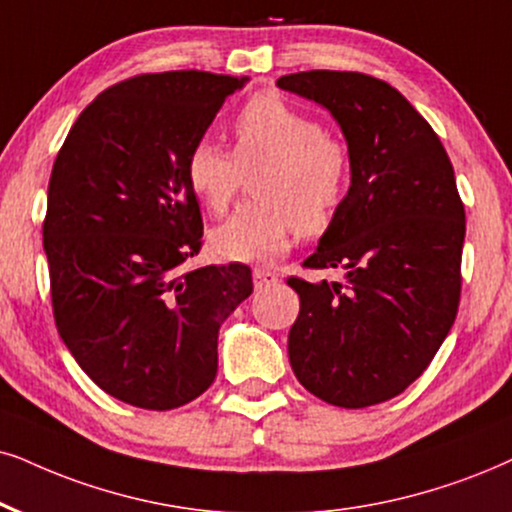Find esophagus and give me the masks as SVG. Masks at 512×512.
Instances as JSON below:
<instances>
[{
	"label": "esophagus",
	"mask_w": 512,
	"mask_h": 512,
	"mask_svg": "<svg viewBox=\"0 0 512 512\" xmlns=\"http://www.w3.org/2000/svg\"><path fill=\"white\" fill-rule=\"evenodd\" d=\"M252 281H255V288L257 290H262V288L271 286V283H276L278 276L274 274V271L257 267V269H252Z\"/></svg>",
	"instance_id": "34e87169"
}]
</instances>
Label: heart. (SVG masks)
I'll list each match as a JSON object with an SVG mask.
<instances>
[{
  "label": "heart",
  "mask_w": 512,
  "mask_h": 512,
  "mask_svg": "<svg viewBox=\"0 0 512 512\" xmlns=\"http://www.w3.org/2000/svg\"><path fill=\"white\" fill-rule=\"evenodd\" d=\"M234 155L212 139H198L186 155V179L210 212H222L243 172L260 203L238 208L215 226L210 245L231 262H274L297 229L321 234L340 208L349 184V155L312 115L278 94H260L234 118Z\"/></svg>",
  "instance_id": "heart-1"
}]
</instances>
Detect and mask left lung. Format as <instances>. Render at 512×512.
Segmentation results:
<instances>
[{
    "label": "left lung",
    "mask_w": 512,
    "mask_h": 512,
    "mask_svg": "<svg viewBox=\"0 0 512 512\" xmlns=\"http://www.w3.org/2000/svg\"><path fill=\"white\" fill-rule=\"evenodd\" d=\"M276 84L326 108L349 153L347 196L304 260L345 276L288 278L300 295L290 366L314 397L364 409L404 392L454 326L465 238L454 167L428 120L383 80L309 70Z\"/></svg>",
    "instance_id": "1"
}]
</instances>
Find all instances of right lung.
<instances>
[{"label":"right lung","instance_id":"obj_1","mask_svg":"<svg viewBox=\"0 0 512 512\" xmlns=\"http://www.w3.org/2000/svg\"><path fill=\"white\" fill-rule=\"evenodd\" d=\"M248 80L170 70L115 84L51 170L42 236L56 328L103 392L139 409L208 390L219 328L252 293L245 264L184 271L203 243L186 155Z\"/></svg>","mask_w":512,"mask_h":512}]
</instances>
